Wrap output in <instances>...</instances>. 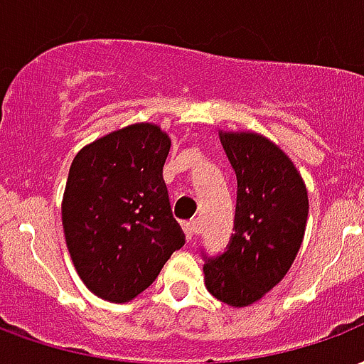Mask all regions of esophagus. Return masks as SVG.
<instances>
[{
  "mask_svg": "<svg viewBox=\"0 0 364 364\" xmlns=\"http://www.w3.org/2000/svg\"><path fill=\"white\" fill-rule=\"evenodd\" d=\"M183 230H185V233H187V239H195L196 235H198V222L196 220H189V222L183 223Z\"/></svg>",
  "mask_w": 364,
  "mask_h": 364,
  "instance_id": "1",
  "label": "esophagus"
}]
</instances>
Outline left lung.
<instances>
[{
	"instance_id": "8db88e82",
	"label": "left lung",
	"mask_w": 364,
	"mask_h": 364,
	"mask_svg": "<svg viewBox=\"0 0 364 364\" xmlns=\"http://www.w3.org/2000/svg\"><path fill=\"white\" fill-rule=\"evenodd\" d=\"M237 175L235 223L225 250L206 260L208 291L222 303L247 306L284 279L303 243L309 196L293 161L257 133H222Z\"/></svg>"
}]
</instances>
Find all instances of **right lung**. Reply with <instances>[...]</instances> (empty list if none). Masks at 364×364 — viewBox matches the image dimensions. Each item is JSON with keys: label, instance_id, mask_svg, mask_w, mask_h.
I'll return each mask as SVG.
<instances>
[{"label": "right lung", "instance_id": "add662e5", "mask_svg": "<svg viewBox=\"0 0 364 364\" xmlns=\"http://www.w3.org/2000/svg\"><path fill=\"white\" fill-rule=\"evenodd\" d=\"M169 146L158 125L134 123L73 160L61 204L67 249L86 287L106 301L136 297L185 245L161 175Z\"/></svg>", "mask_w": 364, "mask_h": 364}]
</instances>
